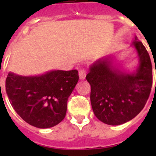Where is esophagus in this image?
Wrapping results in <instances>:
<instances>
[{
	"instance_id": "esophagus-1",
	"label": "esophagus",
	"mask_w": 156,
	"mask_h": 156,
	"mask_svg": "<svg viewBox=\"0 0 156 156\" xmlns=\"http://www.w3.org/2000/svg\"><path fill=\"white\" fill-rule=\"evenodd\" d=\"M79 78L80 80H84L85 79L86 75H87V72L84 69H81L79 71Z\"/></svg>"
}]
</instances>
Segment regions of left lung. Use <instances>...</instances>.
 Segmentation results:
<instances>
[{"mask_svg": "<svg viewBox=\"0 0 156 156\" xmlns=\"http://www.w3.org/2000/svg\"><path fill=\"white\" fill-rule=\"evenodd\" d=\"M138 65L129 72L119 68L111 55L90 66L86 79L90 85V103L96 117L103 123L119 125L136 117L145 106L152 84L150 57L135 36Z\"/></svg>", "mask_w": 156, "mask_h": 156, "instance_id": "1", "label": "left lung"}]
</instances>
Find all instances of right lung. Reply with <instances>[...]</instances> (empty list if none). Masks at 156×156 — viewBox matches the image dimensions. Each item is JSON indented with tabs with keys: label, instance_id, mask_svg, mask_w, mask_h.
<instances>
[{
	"label": "right lung",
	"instance_id": "1",
	"mask_svg": "<svg viewBox=\"0 0 156 156\" xmlns=\"http://www.w3.org/2000/svg\"><path fill=\"white\" fill-rule=\"evenodd\" d=\"M77 70H51L34 76L9 72L6 92L12 108L26 122L38 128L58 125L78 81Z\"/></svg>",
	"mask_w": 156,
	"mask_h": 156
}]
</instances>
